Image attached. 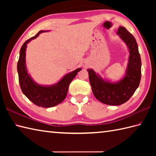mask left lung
I'll return each instance as SVG.
<instances>
[{
    "instance_id": "obj_1",
    "label": "left lung",
    "mask_w": 156,
    "mask_h": 156,
    "mask_svg": "<svg viewBox=\"0 0 156 156\" xmlns=\"http://www.w3.org/2000/svg\"><path fill=\"white\" fill-rule=\"evenodd\" d=\"M117 34L127 45L128 62L125 74L117 81L102 78L94 69H88L89 80L95 98L108 105L117 106L127 102L137 90L141 80V62L135 37L124 27H119Z\"/></svg>"
}]
</instances>
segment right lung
Returning <instances> with one entry per match:
<instances>
[{
    "label": "right lung",
    "instance_id": "add662e5",
    "mask_svg": "<svg viewBox=\"0 0 156 156\" xmlns=\"http://www.w3.org/2000/svg\"><path fill=\"white\" fill-rule=\"evenodd\" d=\"M49 31H39L35 36L32 37L23 44L20 49L19 58L17 63L19 81L23 93L29 100L38 107L50 108L61 103L67 95L69 85L82 68L65 74L57 83L51 85H42L37 83L29 74L26 66V49L27 44L33 39L37 38L43 32Z\"/></svg>",
    "mask_w": 156,
    "mask_h": 156
}]
</instances>
